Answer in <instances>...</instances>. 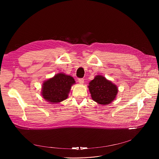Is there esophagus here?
<instances>
[{"instance_id":"34e87169","label":"esophagus","mask_w":159,"mask_h":159,"mask_svg":"<svg viewBox=\"0 0 159 159\" xmlns=\"http://www.w3.org/2000/svg\"><path fill=\"white\" fill-rule=\"evenodd\" d=\"M78 82H79L80 84H83L84 82V80L83 79H79Z\"/></svg>"}]
</instances>
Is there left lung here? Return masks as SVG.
Listing matches in <instances>:
<instances>
[{
  "instance_id": "obj_1",
  "label": "left lung",
  "mask_w": 159,
  "mask_h": 159,
  "mask_svg": "<svg viewBox=\"0 0 159 159\" xmlns=\"http://www.w3.org/2000/svg\"><path fill=\"white\" fill-rule=\"evenodd\" d=\"M89 84L88 87L92 99L99 104H110L115 99L118 92L116 85L102 75H96Z\"/></svg>"
}]
</instances>
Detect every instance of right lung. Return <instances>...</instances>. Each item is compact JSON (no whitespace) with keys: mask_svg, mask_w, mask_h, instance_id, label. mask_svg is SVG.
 Returning <instances> with one entry per match:
<instances>
[{"mask_svg":"<svg viewBox=\"0 0 159 159\" xmlns=\"http://www.w3.org/2000/svg\"><path fill=\"white\" fill-rule=\"evenodd\" d=\"M74 84L75 81L70 75L63 73L56 74L43 82L41 95L45 100L52 104L60 102L69 96L71 87Z\"/></svg>","mask_w":159,"mask_h":159,"instance_id":"1","label":"right lung"}]
</instances>
